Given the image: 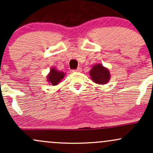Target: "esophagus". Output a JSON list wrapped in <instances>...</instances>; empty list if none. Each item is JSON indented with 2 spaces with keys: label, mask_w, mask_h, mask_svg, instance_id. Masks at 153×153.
<instances>
[{
  "label": "esophagus",
  "mask_w": 153,
  "mask_h": 153,
  "mask_svg": "<svg viewBox=\"0 0 153 153\" xmlns=\"http://www.w3.org/2000/svg\"><path fill=\"white\" fill-rule=\"evenodd\" d=\"M80 71H81V68H80V67H79V68H77L76 70H73V72H80Z\"/></svg>",
  "instance_id": "obj_1"
}]
</instances>
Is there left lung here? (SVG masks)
<instances>
[{"label":"left lung","mask_w":153,"mask_h":153,"mask_svg":"<svg viewBox=\"0 0 153 153\" xmlns=\"http://www.w3.org/2000/svg\"><path fill=\"white\" fill-rule=\"evenodd\" d=\"M90 75L93 81L98 84H106L110 78L108 70L101 64L96 65L93 67L92 70L90 71Z\"/></svg>","instance_id":"8db88e82"}]
</instances>
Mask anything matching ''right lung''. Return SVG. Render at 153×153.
Returning <instances> with one entry per match:
<instances>
[{
    "label": "right lung",
    "instance_id": "obj_1",
    "mask_svg": "<svg viewBox=\"0 0 153 153\" xmlns=\"http://www.w3.org/2000/svg\"><path fill=\"white\" fill-rule=\"evenodd\" d=\"M64 73H62V72L57 71L54 68H52L50 74L47 76V78H48L47 80H48V82H50L52 85H56L64 78Z\"/></svg>",
    "mask_w": 153,
    "mask_h": 153
}]
</instances>
